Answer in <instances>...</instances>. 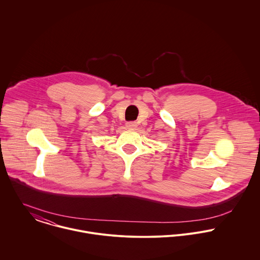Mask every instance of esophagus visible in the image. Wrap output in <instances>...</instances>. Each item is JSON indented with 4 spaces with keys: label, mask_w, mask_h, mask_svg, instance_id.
<instances>
[{
    "label": "esophagus",
    "mask_w": 260,
    "mask_h": 260,
    "mask_svg": "<svg viewBox=\"0 0 260 260\" xmlns=\"http://www.w3.org/2000/svg\"><path fill=\"white\" fill-rule=\"evenodd\" d=\"M125 125H126V127L129 128V129H135V128H137L138 123L135 122V121H129V122H126Z\"/></svg>",
    "instance_id": "obj_1"
}]
</instances>
